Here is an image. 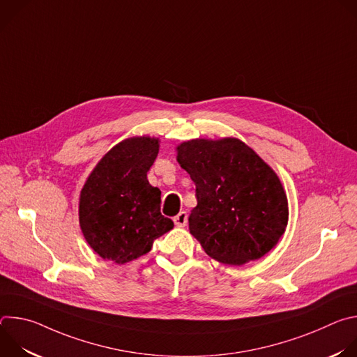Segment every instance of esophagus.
<instances>
[{"label":"esophagus","instance_id":"esophagus-1","mask_svg":"<svg viewBox=\"0 0 357 357\" xmlns=\"http://www.w3.org/2000/svg\"><path fill=\"white\" fill-rule=\"evenodd\" d=\"M174 223L178 226V227H183V226H186V223H188V213L186 212H179L175 218H174Z\"/></svg>","mask_w":357,"mask_h":357}]
</instances>
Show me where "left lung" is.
<instances>
[{"instance_id": "1", "label": "left lung", "mask_w": 357, "mask_h": 357, "mask_svg": "<svg viewBox=\"0 0 357 357\" xmlns=\"http://www.w3.org/2000/svg\"><path fill=\"white\" fill-rule=\"evenodd\" d=\"M196 186L189 230L212 259L241 266L277 245L288 200L277 174L237 138L190 139L176 148Z\"/></svg>"}]
</instances>
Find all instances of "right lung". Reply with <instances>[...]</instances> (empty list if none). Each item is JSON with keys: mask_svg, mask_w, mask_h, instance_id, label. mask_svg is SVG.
<instances>
[{"mask_svg": "<svg viewBox=\"0 0 357 357\" xmlns=\"http://www.w3.org/2000/svg\"><path fill=\"white\" fill-rule=\"evenodd\" d=\"M158 142L151 137L119 142L100 160L80 192V229L101 259L132 261L174 227L161 213V190L146 179Z\"/></svg>", "mask_w": 357, "mask_h": 357, "instance_id": "1", "label": "right lung"}]
</instances>
